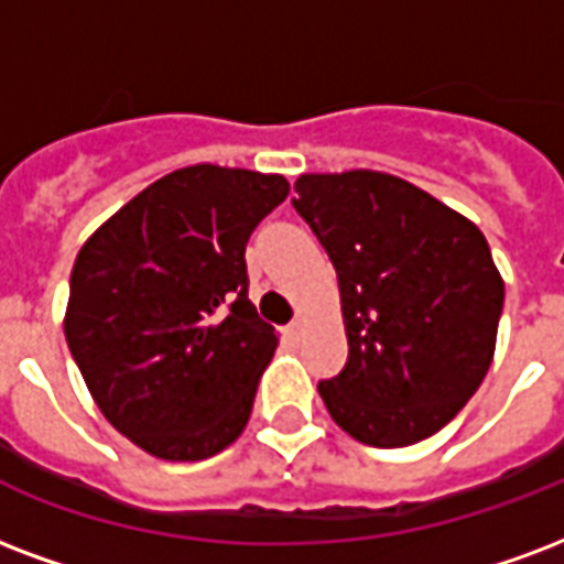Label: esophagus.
Instances as JSON below:
<instances>
[{
	"label": "esophagus",
	"mask_w": 564,
	"mask_h": 564,
	"mask_svg": "<svg viewBox=\"0 0 564 564\" xmlns=\"http://www.w3.org/2000/svg\"><path fill=\"white\" fill-rule=\"evenodd\" d=\"M301 334H304V319H292L290 325H286V337H290L292 343H299Z\"/></svg>",
	"instance_id": "obj_1"
}]
</instances>
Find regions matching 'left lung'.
<instances>
[{
  "instance_id": "1",
  "label": "left lung",
  "mask_w": 564,
  "mask_h": 564,
  "mask_svg": "<svg viewBox=\"0 0 564 564\" xmlns=\"http://www.w3.org/2000/svg\"><path fill=\"white\" fill-rule=\"evenodd\" d=\"M292 197L337 269L349 360L334 423L381 449L441 432L494 360L502 278L470 218L381 171L301 174Z\"/></svg>"
}]
</instances>
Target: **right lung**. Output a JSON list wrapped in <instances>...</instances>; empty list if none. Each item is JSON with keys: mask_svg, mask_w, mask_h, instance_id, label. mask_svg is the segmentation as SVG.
I'll use <instances>...</instances> for the list:
<instances>
[{"mask_svg": "<svg viewBox=\"0 0 564 564\" xmlns=\"http://www.w3.org/2000/svg\"><path fill=\"white\" fill-rule=\"evenodd\" d=\"M286 195L281 174L188 165L82 245L64 337L102 416L144 453L200 462L248 425L278 334L248 301L245 245Z\"/></svg>", "mask_w": 564, "mask_h": 564, "instance_id": "obj_1", "label": "right lung"}]
</instances>
